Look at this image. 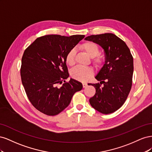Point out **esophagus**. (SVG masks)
I'll use <instances>...</instances> for the list:
<instances>
[{"instance_id": "1", "label": "esophagus", "mask_w": 152, "mask_h": 152, "mask_svg": "<svg viewBox=\"0 0 152 152\" xmlns=\"http://www.w3.org/2000/svg\"><path fill=\"white\" fill-rule=\"evenodd\" d=\"M82 86H83V87H86L87 86V84L86 83V82H83V83H82Z\"/></svg>"}]
</instances>
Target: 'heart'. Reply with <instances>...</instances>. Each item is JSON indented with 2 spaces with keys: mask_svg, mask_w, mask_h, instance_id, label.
I'll return each instance as SVG.
<instances>
[{
  "mask_svg": "<svg viewBox=\"0 0 152 152\" xmlns=\"http://www.w3.org/2000/svg\"><path fill=\"white\" fill-rule=\"evenodd\" d=\"M80 48L85 50V52L91 58L93 59V63L95 66L99 67L102 65L103 59L98 56L100 50L98 45L93 42H86L81 45ZM75 50L74 49H70L66 55L65 61L69 66H72L75 63ZM93 71L89 68L78 66L73 68L71 71V76L77 80L81 82H86L93 75Z\"/></svg>",
  "mask_w": 152,
  "mask_h": 152,
  "instance_id": "b5f03b06",
  "label": "heart"
}]
</instances>
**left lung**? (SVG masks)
Here are the masks:
<instances>
[{
  "instance_id": "left-lung-1",
  "label": "left lung",
  "mask_w": 152,
  "mask_h": 152,
  "mask_svg": "<svg viewBox=\"0 0 152 152\" xmlns=\"http://www.w3.org/2000/svg\"><path fill=\"white\" fill-rule=\"evenodd\" d=\"M85 40L99 45L104 51L105 63L95 78L96 93L89 99L91 105L103 114L117 111L130 93L134 71L133 58L124 41L113 34L87 37Z\"/></svg>"
}]
</instances>
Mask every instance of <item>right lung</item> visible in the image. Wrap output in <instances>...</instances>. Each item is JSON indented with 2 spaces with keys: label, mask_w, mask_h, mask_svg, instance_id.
Returning a JSON list of instances; mask_svg holds the SVG:
<instances>
[{
  "label": "right lung",
  "mask_w": 152,
  "mask_h": 152,
  "mask_svg": "<svg viewBox=\"0 0 152 152\" xmlns=\"http://www.w3.org/2000/svg\"><path fill=\"white\" fill-rule=\"evenodd\" d=\"M47 35L37 39L27 48L21 59V78L32 105L47 115H56L70 104L72 96L82 89L80 82L69 77L65 57L68 52L84 38Z\"/></svg>",
  "instance_id": "right-lung-1"
}]
</instances>
